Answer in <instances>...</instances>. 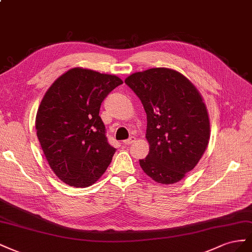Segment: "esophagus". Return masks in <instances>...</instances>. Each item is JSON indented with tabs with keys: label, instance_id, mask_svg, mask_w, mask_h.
Returning a JSON list of instances; mask_svg holds the SVG:
<instances>
[{
	"label": "esophagus",
	"instance_id": "esophagus-1",
	"mask_svg": "<svg viewBox=\"0 0 252 252\" xmlns=\"http://www.w3.org/2000/svg\"><path fill=\"white\" fill-rule=\"evenodd\" d=\"M135 140H136V138H135V137H131V138H128V139L125 140V141H124V143H125L126 146H130V145H132V143H133Z\"/></svg>",
	"mask_w": 252,
	"mask_h": 252
}]
</instances>
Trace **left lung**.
Returning a JSON list of instances; mask_svg holds the SVG:
<instances>
[{
  "mask_svg": "<svg viewBox=\"0 0 252 252\" xmlns=\"http://www.w3.org/2000/svg\"><path fill=\"white\" fill-rule=\"evenodd\" d=\"M125 82L147 113L149 154L140 159L145 173L158 184H175L195 168L210 139L204 99L177 70L155 67L137 71Z\"/></svg>",
  "mask_w": 252,
  "mask_h": 252,
  "instance_id": "obj_1",
  "label": "left lung"
}]
</instances>
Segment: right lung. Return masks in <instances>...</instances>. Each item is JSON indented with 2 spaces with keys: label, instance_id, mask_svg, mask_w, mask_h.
<instances>
[{
  "label": "right lung",
  "instance_id": "obj_1",
  "mask_svg": "<svg viewBox=\"0 0 252 252\" xmlns=\"http://www.w3.org/2000/svg\"><path fill=\"white\" fill-rule=\"evenodd\" d=\"M124 83L115 75L74 67L49 86L35 116L41 148L63 183L85 188L103 175L116 149L99 116L103 99Z\"/></svg>",
  "mask_w": 252,
  "mask_h": 252
}]
</instances>
